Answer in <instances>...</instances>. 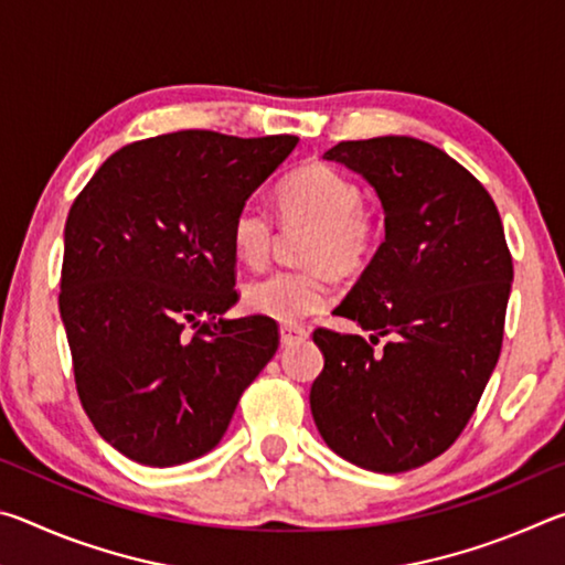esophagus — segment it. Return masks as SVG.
Listing matches in <instances>:
<instances>
[{"mask_svg": "<svg viewBox=\"0 0 565 565\" xmlns=\"http://www.w3.org/2000/svg\"><path fill=\"white\" fill-rule=\"evenodd\" d=\"M303 339H309V331L301 327H281V343L284 347H291V343H299Z\"/></svg>", "mask_w": 565, "mask_h": 565, "instance_id": "esophagus-1", "label": "esophagus"}]
</instances>
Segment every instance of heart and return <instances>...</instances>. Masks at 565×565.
Listing matches in <instances>:
<instances>
[{"mask_svg":"<svg viewBox=\"0 0 565 565\" xmlns=\"http://www.w3.org/2000/svg\"><path fill=\"white\" fill-rule=\"evenodd\" d=\"M279 204L286 222L317 224L306 262L313 269H276L244 286V306L279 323H299L333 301L329 266L353 271L366 262L379 228L363 212V191L351 177L329 164H306L284 179ZM274 216L256 199L236 209L232 218L234 254L248 266L269 259Z\"/></svg>","mask_w":565,"mask_h":565,"instance_id":"1","label":"heart"}]
</instances>
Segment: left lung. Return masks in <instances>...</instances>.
<instances>
[{
    "mask_svg": "<svg viewBox=\"0 0 565 565\" xmlns=\"http://www.w3.org/2000/svg\"><path fill=\"white\" fill-rule=\"evenodd\" d=\"M384 206L386 238L337 313L374 331H313L323 371L311 414L323 441L366 471L401 473L451 446L473 416L503 341L513 262L489 191L414 137L341 141ZM379 335L390 343L381 352Z\"/></svg>",
    "mask_w": 565,
    "mask_h": 565,
    "instance_id": "obj_1",
    "label": "left lung"
}]
</instances>
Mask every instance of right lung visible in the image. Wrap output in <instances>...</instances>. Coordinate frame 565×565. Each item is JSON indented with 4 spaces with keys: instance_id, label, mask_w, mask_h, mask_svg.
I'll return each mask as SVG.
<instances>
[{
    "instance_id": "right-lung-1",
    "label": "right lung",
    "mask_w": 565,
    "mask_h": 565,
    "mask_svg": "<svg viewBox=\"0 0 565 565\" xmlns=\"http://www.w3.org/2000/svg\"><path fill=\"white\" fill-rule=\"evenodd\" d=\"M299 145L189 129L121 147L74 199L60 313L76 394L104 441L167 468L222 441L279 349L236 303L232 218Z\"/></svg>"
}]
</instances>
